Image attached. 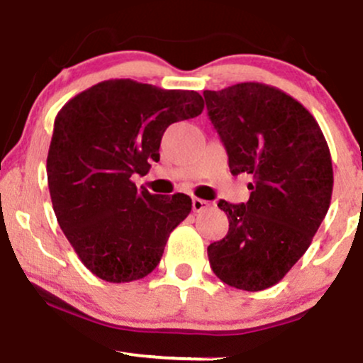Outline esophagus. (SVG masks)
Segmentation results:
<instances>
[{"instance_id": "esophagus-1", "label": "esophagus", "mask_w": 363, "mask_h": 363, "mask_svg": "<svg viewBox=\"0 0 363 363\" xmlns=\"http://www.w3.org/2000/svg\"><path fill=\"white\" fill-rule=\"evenodd\" d=\"M207 207H208L207 200H202V199L191 200V208H194V212H202V211H206Z\"/></svg>"}]
</instances>
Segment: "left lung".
Wrapping results in <instances>:
<instances>
[{
    "instance_id": "8db88e82",
    "label": "left lung",
    "mask_w": 363,
    "mask_h": 363,
    "mask_svg": "<svg viewBox=\"0 0 363 363\" xmlns=\"http://www.w3.org/2000/svg\"><path fill=\"white\" fill-rule=\"evenodd\" d=\"M234 177L253 178L246 203L219 200L229 231L207 248L212 272L257 292L284 279L326 217L333 166L318 122L299 101L263 83L203 91Z\"/></svg>"
}]
</instances>
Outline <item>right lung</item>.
<instances>
[{"mask_svg": "<svg viewBox=\"0 0 363 363\" xmlns=\"http://www.w3.org/2000/svg\"><path fill=\"white\" fill-rule=\"evenodd\" d=\"M197 91L108 79L59 110L47 156L50 200L83 265L112 284L144 279L157 267L169 233L190 214L185 194L138 190L160 161L164 130L202 113Z\"/></svg>", "mask_w": 363, "mask_h": 363, "instance_id": "add662e5", "label": "right lung"}]
</instances>
